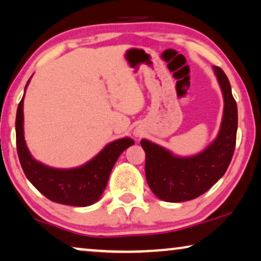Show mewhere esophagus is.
<instances>
[{
  "label": "esophagus",
  "instance_id": "34e87169",
  "mask_svg": "<svg viewBox=\"0 0 261 261\" xmlns=\"http://www.w3.org/2000/svg\"><path fill=\"white\" fill-rule=\"evenodd\" d=\"M135 137H141V134H140V133H135Z\"/></svg>",
  "mask_w": 261,
  "mask_h": 261
}]
</instances>
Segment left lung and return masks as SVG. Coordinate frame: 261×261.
<instances>
[{
    "label": "left lung",
    "mask_w": 261,
    "mask_h": 261,
    "mask_svg": "<svg viewBox=\"0 0 261 261\" xmlns=\"http://www.w3.org/2000/svg\"><path fill=\"white\" fill-rule=\"evenodd\" d=\"M224 96V114L219 133L202 152L179 156L147 139L141 140L146 153V180L154 194L167 202L195 199L210 190L227 171L236 148L238 108L226 74L213 67Z\"/></svg>",
    "instance_id": "left-lung-1"
}]
</instances>
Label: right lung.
<instances>
[{
	"instance_id": "1",
	"label": "right lung",
	"mask_w": 261,
	"mask_h": 261,
	"mask_svg": "<svg viewBox=\"0 0 261 261\" xmlns=\"http://www.w3.org/2000/svg\"><path fill=\"white\" fill-rule=\"evenodd\" d=\"M32 79V77H30ZM25 85V89L30 82ZM23 97L16 113V147L22 169L37 191L51 201L63 205L86 207L101 198L116 160L123 150L134 145L130 138L109 142L105 148L85 165L75 168H54L35 160L24 140Z\"/></svg>"
}]
</instances>
